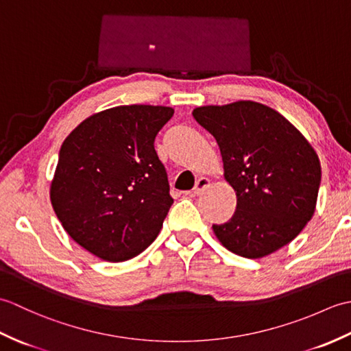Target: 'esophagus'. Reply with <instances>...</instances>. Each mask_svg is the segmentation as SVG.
Instances as JSON below:
<instances>
[{"label":"esophagus","mask_w":351,"mask_h":351,"mask_svg":"<svg viewBox=\"0 0 351 351\" xmlns=\"http://www.w3.org/2000/svg\"><path fill=\"white\" fill-rule=\"evenodd\" d=\"M206 187H210V180L208 178H199V180L196 181V185L195 189H193V195H200Z\"/></svg>","instance_id":"34e87169"}]
</instances>
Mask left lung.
Instances as JSON below:
<instances>
[{"label": "left lung", "mask_w": 351, "mask_h": 351, "mask_svg": "<svg viewBox=\"0 0 351 351\" xmlns=\"http://www.w3.org/2000/svg\"><path fill=\"white\" fill-rule=\"evenodd\" d=\"M215 138L237 210L213 225L219 241L235 255L258 259L279 250L312 219L322 166L300 131L278 111L253 101L193 110Z\"/></svg>", "instance_id": "1"}]
</instances>
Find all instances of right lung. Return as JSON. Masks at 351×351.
Wrapping results in <instances>:
<instances>
[{"mask_svg":"<svg viewBox=\"0 0 351 351\" xmlns=\"http://www.w3.org/2000/svg\"><path fill=\"white\" fill-rule=\"evenodd\" d=\"M173 108L121 106L87 117L63 141L51 204L81 247L110 263L154 243L173 199L154 141Z\"/></svg>","mask_w":351,"mask_h":351,"instance_id":"right-lung-1","label":"right lung"}]
</instances>
